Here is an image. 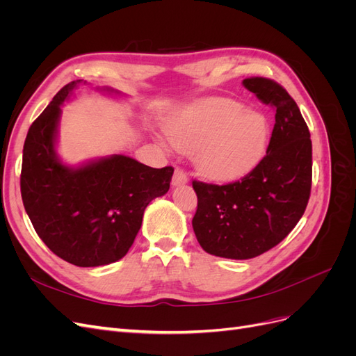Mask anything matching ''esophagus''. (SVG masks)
Instances as JSON below:
<instances>
[{"label":"esophagus","instance_id":"esophagus-1","mask_svg":"<svg viewBox=\"0 0 356 356\" xmlns=\"http://www.w3.org/2000/svg\"><path fill=\"white\" fill-rule=\"evenodd\" d=\"M188 181L187 177V172L181 168H177L174 172V177H172V186H181V184H186Z\"/></svg>","mask_w":356,"mask_h":356}]
</instances>
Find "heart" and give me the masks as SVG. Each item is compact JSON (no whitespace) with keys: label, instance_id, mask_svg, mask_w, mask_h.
Wrapping results in <instances>:
<instances>
[{"label":"heart","instance_id":"1","mask_svg":"<svg viewBox=\"0 0 356 356\" xmlns=\"http://www.w3.org/2000/svg\"><path fill=\"white\" fill-rule=\"evenodd\" d=\"M166 135L179 152H195L202 175L229 181L246 174L261 159L268 124L263 114L242 108L233 99L208 98L181 110L169 122Z\"/></svg>","mask_w":356,"mask_h":356}]
</instances>
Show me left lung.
<instances>
[{
    "label": "left lung",
    "instance_id": "left-lung-1",
    "mask_svg": "<svg viewBox=\"0 0 356 356\" xmlns=\"http://www.w3.org/2000/svg\"><path fill=\"white\" fill-rule=\"evenodd\" d=\"M243 86L275 110L266 156L229 184L193 181L197 242L208 254L232 260L258 257L282 242L303 217L312 187L310 132L296 101L270 79H245Z\"/></svg>",
    "mask_w": 356,
    "mask_h": 356
}]
</instances>
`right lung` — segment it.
Listing matches in <instances>:
<instances>
[{"label":"right lung","instance_id":"add662e5","mask_svg":"<svg viewBox=\"0 0 356 356\" xmlns=\"http://www.w3.org/2000/svg\"><path fill=\"white\" fill-rule=\"evenodd\" d=\"M80 83L63 86L31 124L20 193L32 225L53 254L74 266L96 267L127 254L148 203L168 193L174 168L154 169L122 154L80 168L63 165L55 149L60 105Z\"/></svg>","mask_w":356,"mask_h":356}]
</instances>
